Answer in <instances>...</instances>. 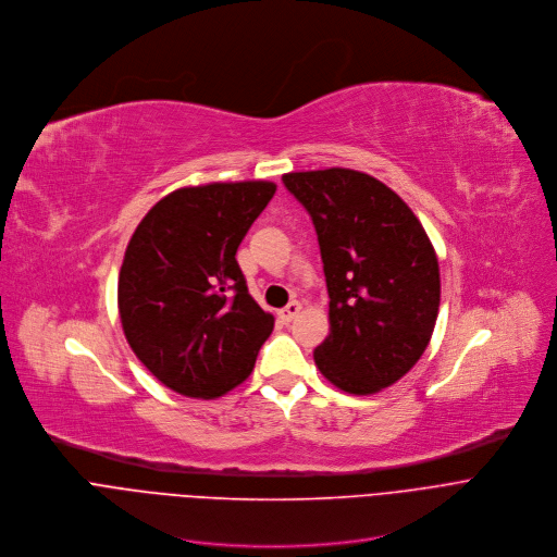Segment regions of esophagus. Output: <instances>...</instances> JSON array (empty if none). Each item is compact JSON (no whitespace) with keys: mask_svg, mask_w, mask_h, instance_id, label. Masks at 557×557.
Here are the masks:
<instances>
[{"mask_svg":"<svg viewBox=\"0 0 557 557\" xmlns=\"http://www.w3.org/2000/svg\"><path fill=\"white\" fill-rule=\"evenodd\" d=\"M298 313H300V302H298V300H292V302H287V305L278 311V318H281L283 322H292Z\"/></svg>","mask_w":557,"mask_h":557,"instance_id":"1","label":"esophagus"}]
</instances>
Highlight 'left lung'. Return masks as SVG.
I'll return each mask as SVG.
<instances>
[{
  "label": "left lung",
  "instance_id": "left-lung-1",
  "mask_svg": "<svg viewBox=\"0 0 557 557\" xmlns=\"http://www.w3.org/2000/svg\"><path fill=\"white\" fill-rule=\"evenodd\" d=\"M283 184L309 212L324 265L331 326L315 367L345 393H380L432 338L436 252L408 203L367 173L333 166L285 173Z\"/></svg>",
  "mask_w": 557,
  "mask_h": 557
}]
</instances>
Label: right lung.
I'll use <instances>...</instances> for the list:
<instances>
[{
    "mask_svg": "<svg viewBox=\"0 0 557 557\" xmlns=\"http://www.w3.org/2000/svg\"><path fill=\"white\" fill-rule=\"evenodd\" d=\"M274 193L263 180L177 188L129 239L119 276L125 338L180 395H226L270 338L274 315L250 296L237 248Z\"/></svg>",
    "mask_w": 557,
    "mask_h": 557,
    "instance_id": "obj_1",
    "label": "right lung"
}]
</instances>
